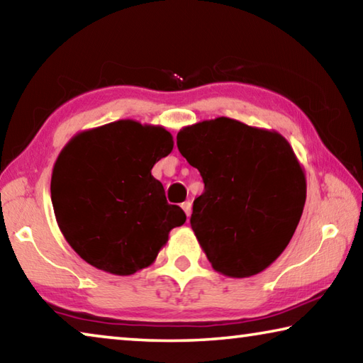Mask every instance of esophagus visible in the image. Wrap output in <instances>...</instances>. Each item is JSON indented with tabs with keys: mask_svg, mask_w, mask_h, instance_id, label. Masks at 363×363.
Segmentation results:
<instances>
[{
	"mask_svg": "<svg viewBox=\"0 0 363 363\" xmlns=\"http://www.w3.org/2000/svg\"><path fill=\"white\" fill-rule=\"evenodd\" d=\"M182 210L186 211L187 218H189L190 213H192V203H190V201H184V203H182Z\"/></svg>",
	"mask_w": 363,
	"mask_h": 363,
	"instance_id": "obj_1",
	"label": "esophagus"
}]
</instances>
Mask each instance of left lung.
<instances>
[{"label": "left lung", "mask_w": 363, "mask_h": 363, "mask_svg": "<svg viewBox=\"0 0 363 363\" xmlns=\"http://www.w3.org/2000/svg\"><path fill=\"white\" fill-rule=\"evenodd\" d=\"M177 149L200 171L194 233L216 272L251 277L284 253L303 214L306 174L280 133L218 116L177 133Z\"/></svg>", "instance_id": "left-lung-1"}]
</instances>
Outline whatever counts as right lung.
I'll use <instances>...</instances> for the list:
<instances>
[{
    "label": "right lung",
    "mask_w": 363,
    "mask_h": 363,
    "mask_svg": "<svg viewBox=\"0 0 363 363\" xmlns=\"http://www.w3.org/2000/svg\"><path fill=\"white\" fill-rule=\"evenodd\" d=\"M174 147L158 125L118 120L84 130L60 150L51 177V200L60 232L78 256L113 275L149 267L186 223L152 176Z\"/></svg>",
    "instance_id": "obj_1"
}]
</instances>
